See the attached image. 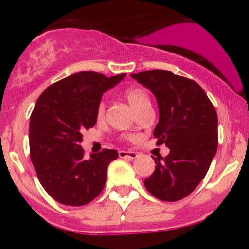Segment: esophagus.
<instances>
[{
    "label": "esophagus",
    "instance_id": "esophagus-1",
    "mask_svg": "<svg viewBox=\"0 0 249 249\" xmlns=\"http://www.w3.org/2000/svg\"><path fill=\"white\" fill-rule=\"evenodd\" d=\"M118 154L121 158H127V159H134L137 157V153L132 152V151H119Z\"/></svg>",
    "mask_w": 249,
    "mask_h": 249
}]
</instances>
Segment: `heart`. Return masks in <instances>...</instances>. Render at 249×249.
<instances>
[{"label": "heart", "instance_id": "heart-1", "mask_svg": "<svg viewBox=\"0 0 249 249\" xmlns=\"http://www.w3.org/2000/svg\"><path fill=\"white\" fill-rule=\"evenodd\" d=\"M125 98H126L127 102L130 103L131 107H132L133 110L136 111V113L144 110L145 107H151V101L150 97H148V93L142 88L133 87L127 89V90L125 91ZM104 103H99L98 107H97V118H103V116H104Z\"/></svg>", "mask_w": 249, "mask_h": 249}]
</instances>
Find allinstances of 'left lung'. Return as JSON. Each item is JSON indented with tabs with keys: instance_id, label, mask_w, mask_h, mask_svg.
<instances>
[{
	"instance_id": "obj_1",
	"label": "left lung",
	"mask_w": 249,
	"mask_h": 249,
	"mask_svg": "<svg viewBox=\"0 0 249 249\" xmlns=\"http://www.w3.org/2000/svg\"><path fill=\"white\" fill-rule=\"evenodd\" d=\"M153 93L159 121L153 136L170 153L153 158L157 166L145 179L146 190L162 201H178L192 193L206 176L218 148V116L198 83L167 70L132 73Z\"/></svg>"
}]
</instances>
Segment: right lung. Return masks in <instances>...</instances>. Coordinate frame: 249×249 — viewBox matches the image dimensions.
I'll return each instance as SVG.
<instances>
[{
  "label": "right lung",
  "instance_id": "right-lung-1",
  "mask_svg": "<svg viewBox=\"0 0 249 249\" xmlns=\"http://www.w3.org/2000/svg\"><path fill=\"white\" fill-rule=\"evenodd\" d=\"M126 73L107 77L82 71L45 89L30 117V157L39 182L56 201L83 206L102 192L116 150L84 158L82 132L95 126L103 93Z\"/></svg>",
  "mask_w": 249,
  "mask_h": 249
}]
</instances>
